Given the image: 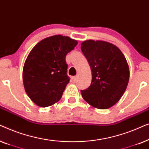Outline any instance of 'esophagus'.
<instances>
[{
  "instance_id": "obj_1",
  "label": "esophagus",
  "mask_w": 149,
  "mask_h": 149,
  "mask_svg": "<svg viewBox=\"0 0 149 149\" xmlns=\"http://www.w3.org/2000/svg\"><path fill=\"white\" fill-rule=\"evenodd\" d=\"M72 81L73 82H76V81H77V79H78V77H77V76H74V77H72Z\"/></svg>"
}]
</instances>
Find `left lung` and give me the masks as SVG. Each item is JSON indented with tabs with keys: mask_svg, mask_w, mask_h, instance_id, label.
Listing matches in <instances>:
<instances>
[{
	"mask_svg": "<svg viewBox=\"0 0 149 149\" xmlns=\"http://www.w3.org/2000/svg\"><path fill=\"white\" fill-rule=\"evenodd\" d=\"M81 49L90 66L91 85L81 90L83 98L98 109H107L121 99L127 88L130 68L121 51L104 40H84Z\"/></svg>",
	"mask_w": 149,
	"mask_h": 149,
	"instance_id": "8db88e82",
	"label": "left lung"
}]
</instances>
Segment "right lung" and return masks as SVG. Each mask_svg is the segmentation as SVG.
<instances>
[{"mask_svg":"<svg viewBox=\"0 0 149 149\" xmlns=\"http://www.w3.org/2000/svg\"><path fill=\"white\" fill-rule=\"evenodd\" d=\"M78 42L68 36L54 35L38 42L24 62L22 78L28 97L40 107L54 104L69 83L66 56Z\"/></svg>","mask_w":149,"mask_h":149,"instance_id":"obj_1","label":"right lung"}]
</instances>
